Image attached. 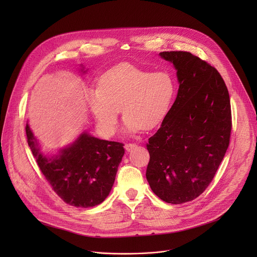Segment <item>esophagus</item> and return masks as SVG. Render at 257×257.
Listing matches in <instances>:
<instances>
[{"mask_svg": "<svg viewBox=\"0 0 257 257\" xmlns=\"http://www.w3.org/2000/svg\"><path fill=\"white\" fill-rule=\"evenodd\" d=\"M124 148H125V150H126L127 152H130V151H132L134 148H136V144H134V143H126Z\"/></svg>", "mask_w": 257, "mask_h": 257, "instance_id": "esophagus-1", "label": "esophagus"}]
</instances>
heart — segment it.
Here are the masks:
<instances>
[{
    "mask_svg": "<svg viewBox=\"0 0 257 257\" xmlns=\"http://www.w3.org/2000/svg\"><path fill=\"white\" fill-rule=\"evenodd\" d=\"M175 95V82L166 71L150 72L125 63L105 72L97 89H88L86 99L100 132L112 136L118 116H124L123 131L134 135L162 123Z\"/></svg>",
    "mask_w": 257,
    "mask_h": 257,
    "instance_id": "heart-1",
    "label": "heart"
}]
</instances>
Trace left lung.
I'll list each match as a JSON object with an SVG mask.
<instances>
[{"label":"left lung","mask_w":257,"mask_h":257,"mask_svg":"<svg viewBox=\"0 0 257 257\" xmlns=\"http://www.w3.org/2000/svg\"><path fill=\"white\" fill-rule=\"evenodd\" d=\"M179 83L177 97L146 145V179L162 200L180 204L209 185L230 142V96L215 68L188 52H163Z\"/></svg>","instance_id":"obj_1"}]
</instances>
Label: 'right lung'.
I'll return each instance as SVG.
<instances>
[{"mask_svg":"<svg viewBox=\"0 0 257 257\" xmlns=\"http://www.w3.org/2000/svg\"><path fill=\"white\" fill-rule=\"evenodd\" d=\"M80 71L85 74L87 70L80 65ZM25 130L42 173L66 203L92 207L108 196L125 154L123 143L102 140L83 131L72 143L48 155L42 152V145L28 123Z\"/></svg>","mask_w":257,"mask_h":257,"instance_id":"1","label":"right lung"}]
</instances>
